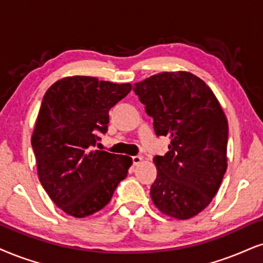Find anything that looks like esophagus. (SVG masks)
<instances>
[{"instance_id": "esophagus-1", "label": "esophagus", "mask_w": 263, "mask_h": 263, "mask_svg": "<svg viewBox=\"0 0 263 263\" xmlns=\"http://www.w3.org/2000/svg\"><path fill=\"white\" fill-rule=\"evenodd\" d=\"M132 160H133V164H134V166H138V164L142 161V157L139 156V155H137V156H133Z\"/></svg>"}]
</instances>
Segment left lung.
<instances>
[{"instance_id": "left-lung-1", "label": "left lung", "mask_w": 263, "mask_h": 263, "mask_svg": "<svg viewBox=\"0 0 263 263\" xmlns=\"http://www.w3.org/2000/svg\"><path fill=\"white\" fill-rule=\"evenodd\" d=\"M156 137H168L164 156L154 157L157 177L151 199L177 219L196 216L209 206L227 170L228 122L215 93L187 72H164L133 86Z\"/></svg>"}]
</instances>
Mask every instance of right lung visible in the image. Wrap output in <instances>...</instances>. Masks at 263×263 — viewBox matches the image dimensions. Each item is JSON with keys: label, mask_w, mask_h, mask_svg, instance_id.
<instances>
[{"label": "right lung", "mask_w": 263, "mask_h": 263, "mask_svg": "<svg viewBox=\"0 0 263 263\" xmlns=\"http://www.w3.org/2000/svg\"><path fill=\"white\" fill-rule=\"evenodd\" d=\"M130 90V84L77 76L58 80L42 99L31 138L39 179L69 216L103 209L128 174L130 157L93 147L108 130L109 109Z\"/></svg>", "instance_id": "add662e5"}]
</instances>
